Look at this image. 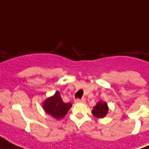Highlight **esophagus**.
I'll list each match as a JSON object with an SVG mask.
<instances>
[{"instance_id": "1", "label": "esophagus", "mask_w": 149, "mask_h": 149, "mask_svg": "<svg viewBox=\"0 0 149 149\" xmlns=\"http://www.w3.org/2000/svg\"><path fill=\"white\" fill-rule=\"evenodd\" d=\"M75 102H76V103H85V102H86V100L84 99V98H82V99L77 98V99L75 100Z\"/></svg>"}]
</instances>
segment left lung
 I'll use <instances>...</instances> for the list:
<instances>
[{
	"label": "left lung",
	"instance_id": "1",
	"mask_svg": "<svg viewBox=\"0 0 149 149\" xmlns=\"http://www.w3.org/2000/svg\"><path fill=\"white\" fill-rule=\"evenodd\" d=\"M108 111V107H107V104L105 102L100 101L97 103V104L93 107L92 113L95 117L99 118H102L105 117Z\"/></svg>",
	"mask_w": 149,
	"mask_h": 149
}]
</instances>
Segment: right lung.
<instances>
[{
	"instance_id": "add662e5",
	"label": "right lung",
	"mask_w": 149,
	"mask_h": 149,
	"mask_svg": "<svg viewBox=\"0 0 149 149\" xmlns=\"http://www.w3.org/2000/svg\"><path fill=\"white\" fill-rule=\"evenodd\" d=\"M71 107L72 104L70 103L65 104L63 102L59 92H56L54 96L45 100L43 104L45 112L56 119L65 117Z\"/></svg>"
}]
</instances>
